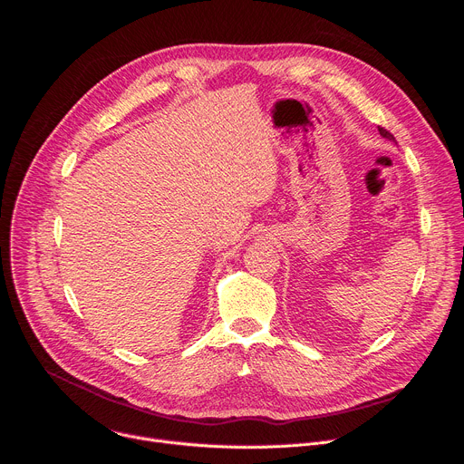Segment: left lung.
Segmentation results:
<instances>
[{"label": "left lung", "mask_w": 464, "mask_h": 464, "mask_svg": "<svg viewBox=\"0 0 464 464\" xmlns=\"http://www.w3.org/2000/svg\"><path fill=\"white\" fill-rule=\"evenodd\" d=\"M378 131H380V136H382V138H385V140H389V141L396 143V140H394V138H392V136L389 134V131H387V130H383V128H380V126H378Z\"/></svg>", "instance_id": "8db88e82"}]
</instances>
